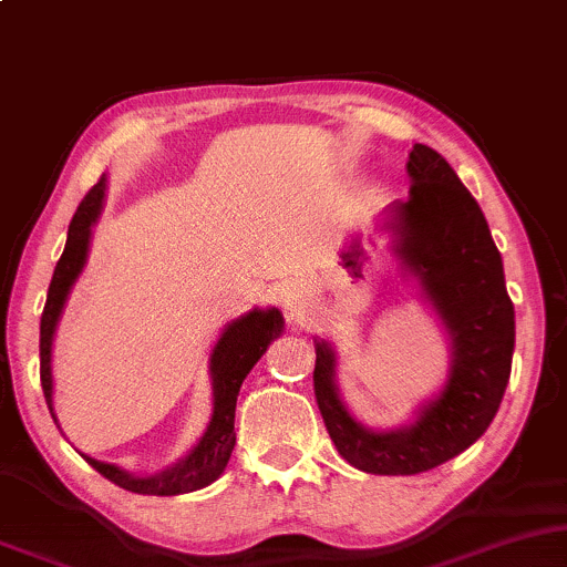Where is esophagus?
Returning a JSON list of instances; mask_svg holds the SVG:
<instances>
[{
	"instance_id": "esophagus-1",
	"label": "esophagus",
	"mask_w": 567,
	"mask_h": 567,
	"mask_svg": "<svg viewBox=\"0 0 567 567\" xmlns=\"http://www.w3.org/2000/svg\"><path fill=\"white\" fill-rule=\"evenodd\" d=\"M306 300H308V296H306L303 285H298V282L285 285L282 292H279V303H282V308L288 313H300V311H303Z\"/></svg>"
}]
</instances>
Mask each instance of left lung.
I'll list each match as a JSON object with an SVG mask.
<instances>
[{
	"label": "left lung",
	"mask_w": 567,
	"mask_h": 567,
	"mask_svg": "<svg viewBox=\"0 0 567 567\" xmlns=\"http://www.w3.org/2000/svg\"><path fill=\"white\" fill-rule=\"evenodd\" d=\"M410 199L383 217L404 277L417 282L449 337V375L406 425L365 427L339 396L337 352L313 339V391L339 454L368 474H420L472 446L493 422L511 379L516 319L503 259L470 188L433 147L414 145Z\"/></svg>",
	"instance_id": "obj_1"
}]
</instances>
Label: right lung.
<instances>
[{
	"mask_svg": "<svg viewBox=\"0 0 567 567\" xmlns=\"http://www.w3.org/2000/svg\"><path fill=\"white\" fill-rule=\"evenodd\" d=\"M105 184L109 178H101L90 188L85 199L80 202L78 213L70 223L66 233V246L62 259L56 261L54 277L49 285V298L41 316V386L47 394V404L54 414V375H51V352H54V334L62 319L66 298L78 282L82 269L87 264L90 238H93V225L103 213ZM285 319L277 308H254L236 321H230L217 337V342L209 352V379H213V417H209L205 433L192 449L186 451L178 462H173L165 470L155 474H132L124 466L97 462L85 456V462L101 472L113 485L130 489L137 495H184L202 489L220 477L225 466L230 462L233 446H236V402L240 383L251 373V368L261 360L267 347L282 334Z\"/></svg>",
	"mask_w": 567,
	"mask_h": 567,
	"instance_id": "add662e5",
	"label": "right lung"
}]
</instances>
